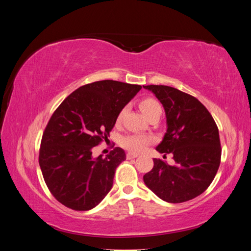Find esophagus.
<instances>
[{
	"instance_id": "esophagus-1",
	"label": "esophagus",
	"mask_w": 251,
	"mask_h": 251,
	"mask_svg": "<svg viewBox=\"0 0 251 251\" xmlns=\"http://www.w3.org/2000/svg\"><path fill=\"white\" fill-rule=\"evenodd\" d=\"M137 157H138V154H135V153H127L126 154V159H134Z\"/></svg>"
}]
</instances>
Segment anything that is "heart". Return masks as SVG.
Listing matches in <instances>:
<instances>
[{"label":"heart","mask_w":251,"mask_h":251,"mask_svg":"<svg viewBox=\"0 0 251 251\" xmlns=\"http://www.w3.org/2000/svg\"><path fill=\"white\" fill-rule=\"evenodd\" d=\"M140 109L143 112L144 115H146L148 118L151 117L153 114L157 112H162L161 105L156 100L151 97H147L143 98V100L139 103ZM126 112V108H123L118 113L116 121L117 124H119L121 120H123L125 114ZM153 137L148 135H142V134H128L124 136L120 140L121 146H123L125 149L127 151H132V153H140L144 149H146L150 143L153 142Z\"/></svg>","instance_id":"heart-1"}]
</instances>
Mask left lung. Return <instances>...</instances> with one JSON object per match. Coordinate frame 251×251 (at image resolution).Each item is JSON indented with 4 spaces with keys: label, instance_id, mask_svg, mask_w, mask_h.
I'll return each mask as SVG.
<instances>
[{
    "label": "left lung",
    "instance_id": "8db88e82",
    "mask_svg": "<svg viewBox=\"0 0 251 251\" xmlns=\"http://www.w3.org/2000/svg\"><path fill=\"white\" fill-rule=\"evenodd\" d=\"M163 105L168 130L156 148L173 155L175 165L154 159L143 176L146 185L169 203L192 200L207 189L221 162L219 130L211 114L196 97L169 86H143Z\"/></svg>",
    "mask_w": 251,
    "mask_h": 251
}]
</instances>
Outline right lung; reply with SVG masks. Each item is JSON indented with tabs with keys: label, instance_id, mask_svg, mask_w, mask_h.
I'll use <instances>...</instances> for the list:
<instances>
[{
	"label": "right lung",
	"instance_id": "1",
	"mask_svg": "<svg viewBox=\"0 0 251 251\" xmlns=\"http://www.w3.org/2000/svg\"><path fill=\"white\" fill-rule=\"evenodd\" d=\"M139 85L100 80L75 90L52 114L43 133L39 163L52 196L66 207H95L111 191L117 166L126 160L115 148L102 158L92 150L108 139L120 110Z\"/></svg>",
	"mask_w": 251,
	"mask_h": 251
}]
</instances>
